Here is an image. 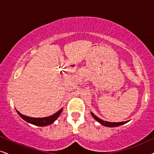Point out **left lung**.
<instances>
[{
  "instance_id": "1",
  "label": "left lung",
  "mask_w": 154,
  "mask_h": 154,
  "mask_svg": "<svg viewBox=\"0 0 154 154\" xmlns=\"http://www.w3.org/2000/svg\"><path fill=\"white\" fill-rule=\"evenodd\" d=\"M91 116L94 118L95 119H96V121H98V122H99L100 124H102L104 126H107V127H116V126H121V125H123V124H124V123H126L128 122V121H123V122H116V123H115V122H109V121H104L102 120V119H100L98 117L96 116V115H94V113H92V112H91Z\"/></svg>"
}]
</instances>
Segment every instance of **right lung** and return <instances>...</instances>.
<instances>
[{"mask_svg":"<svg viewBox=\"0 0 154 154\" xmlns=\"http://www.w3.org/2000/svg\"><path fill=\"white\" fill-rule=\"evenodd\" d=\"M63 111V109H60L58 112H56V113L52 116L48 117H44V118H32V117H28L26 116L23 115L22 113H20L18 111H17V113H18V115L23 119L24 121H26V122L31 123V124L35 125V126H45L50 125L51 123H53L55 121L58 119L60 113Z\"/></svg>","mask_w":154,"mask_h":154,"instance_id":"obj_1","label":"right lung"}]
</instances>
